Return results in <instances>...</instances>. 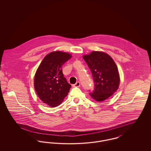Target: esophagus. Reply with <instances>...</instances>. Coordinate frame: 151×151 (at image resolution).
I'll return each instance as SVG.
<instances>
[{
	"label": "esophagus",
	"instance_id": "1",
	"mask_svg": "<svg viewBox=\"0 0 151 151\" xmlns=\"http://www.w3.org/2000/svg\"><path fill=\"white\" fill-rule=\"evenodd\" d=\"M73 86H74V87H79V86H80V83L79 81H78L76 84H73Z\"/></svg>",
	"mask_w": 151,
	"mask_h": 151
}]
</instances>
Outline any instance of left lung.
<instances>
[{
	"instance_id": "obj_1",
	"label": "left lung",
	"mask_w": 151,
	"mask_h": 151,
	"mask_svg": "<svg viewBox=\"0 0 151 151\" xmlns=\"http://www.w3.org/2000/svg\"><path fill=\"white\" fill-rule=\"evenodd\" d=\"M83 59L91 70L94 80L93 91L89 94L95 100L103 101L112 96L119 85V75L117 67L107 54L93 51Z\"/></svg>"
}]
</instances>
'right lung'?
<instances>
[{"label": "right lung", "instance_id": "add662e5", "mask_svg": "<svg viewBox=\"0 0 151 151\" xmlns=\"http://www.w3.org/2000/svg\"><path fill=\"white\" fill-rule=\"evenodd\" d=\"M71 58L61 51L50 52L43 58L35 76V88L38 97L51 107L59 105L71 86L64 77L62 65Z\"/></svg>", "mask_w": 151, "mask_h": 151}]
</instances>
